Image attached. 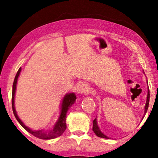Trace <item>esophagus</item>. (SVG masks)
I'll return each mask as SVG.
<instances>
[{
    "label": "esophagus",
    "instance_id": "34e87169",
    "mask_svg": "<svg viewBox=\"0 0 158 158\" xmlns=\"http://www.w3.org/2000/svg\"><path fill=\"white\" fill-rule=\"evenodd\" d=\"M88 90H89V88H88V85L86 83H83V82L80 83L76 87V91L79 94H86V93L88 92Z\"/></svg>",
    "mask_w": 158,
    "mask_h": 158
}]
</instances>
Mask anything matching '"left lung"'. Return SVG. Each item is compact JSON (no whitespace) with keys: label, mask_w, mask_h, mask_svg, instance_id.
<instances>
[{"label":"left lung","mask_w":158,"mask_h":158,"mask_svg":"<svg viewBox=\"0 0 158 158\" xmlns=\"http://www.w3.org/2000/svg\"><path fill=\"white\" fill-rule=\"evenodd\" d=\"M149 102H150V90H148V96H147V101H146V103L145 106H144V114L147 113L148 109V106H149ZM93 131H94V133L96 134V136H98L99 137L101 138H105V139H109V137H107L106 135H105L104 134L102 133V131L100 130L99 127L98 126V123H97V119L96 118H95L93 122Z\"/></svg>","instance_id":"left-lung-1"}]
</instances>
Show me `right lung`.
Segmentation results:
<instances>
[{
  "label": "right lung",
  "mask_w": 158,
  "mask_h": 158,
  "mask_svg": "<svg viewBox=\"0 0 158 158\" xmlns=\"http://www.w3.org/2000/svg\"><path fill=\"white\" fill-rule=\"evenodd\" d=\"M21 71V68H19V70L17 72L16 77H15L14 84H13V90H12V109L13 112L15 117L18 121L19 124L21 125V127L23 129H25L28 132L31 134L32 135H34V137L39 138V139H55V138L60 137V135H62V133L64 132V130L66 129V116L67 113H68V110L72 106V105L75 102L76 100V96L74 93H68L64 95L62 99V103H61V108H60V116L58 118L57 122L55 123V124L54 125L53 128L50 129L49 131H45L44 129H40V130H33L31 129L29 127L26 126L23 124L22 121H21L19 117L17 115L16 111L15 109V105H14V101H15V94H16V84L17 81H18V78L20 75V73Z\"/></svg>",
  "instance_id": "obj_1"
}]
</instances>
